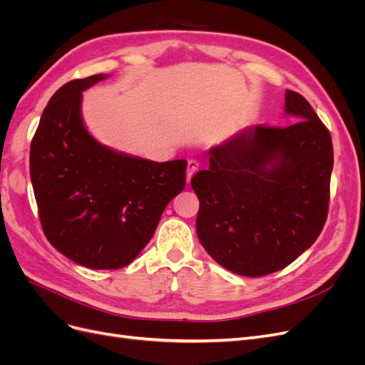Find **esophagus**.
<instances>
[{
  "label": "esophagus",
  "mask_w": 365,
  "mask_h": 365,
  "mask_svg": "<svg viewBox=\"0 0 365 365\" xmlns=\"http://www.w3.org/2000/svg\"><path fill=\"white\" fill-rule=\"evenodd\" d=\"M197 169H200V163H197L196 160H190L189 163H187V182H190L192 176L197 172Z\"/></svg>",
  "instance_id": "obj_1"
}]
</instances>
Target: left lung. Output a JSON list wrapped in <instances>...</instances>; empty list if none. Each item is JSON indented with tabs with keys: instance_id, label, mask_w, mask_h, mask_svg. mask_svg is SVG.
Instances as JSON below:
<instances>
[{
	"instance_id": "left-lung-1",
	"label": "left lung",
	"mask_w": 365,
	"mask_h": 365,
	"mask_svg": "<svg viewBox=\"0 0 365 365\" xmlns=\"http://www.w3.org/2000/svg\"><path fill=\"white\" fill-rule=\"evenodd\" d=\"M284 128L252 126L208 150V170L192 187L196 233L220 267L260 277L292 263L327 219L334 148L303 96L286 90Z\"/></svg>"
}]
</instances>
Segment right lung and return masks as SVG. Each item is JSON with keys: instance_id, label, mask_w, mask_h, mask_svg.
<instances>
[{"instance_id": "add662e5", "label": "right lung", "mask_w": 365, "mask_h": 365, "mask_svg": "<svg viewBox=\"0 0 365 365\" xmlns=\"http://www.w3.org/2000/svg\"><path fill=\"white\" fill-rule=\"evenodd\" d=\"M108 74L61 86L30 146V178L43 235L65 257L91 269L134 260L185 187V160L157 163L98 143L82 118V93Z\"/></svg>"}]
</instances>
